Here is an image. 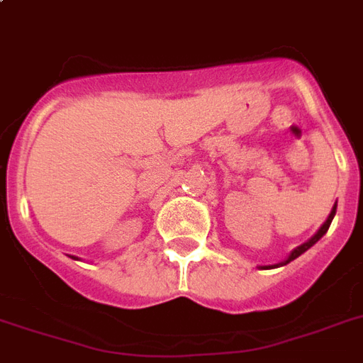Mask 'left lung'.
Wrapping results in <instances>:
<instances>
[{"instance_id":"left-lung-1","label":"left lung","mask_w":363,"mask_h":363,"mask_svg":"<svg viewBox=\"0 0 363 363\" xmlns=\"http://www.w3.org/2000/svg\"><path fill=\"white\" fill-rule=\"evenodd\" d=\"M335 211H337V203H335V205H333V207H332V213L328 215L326 222L322 224L320 230H318V232H316L315 235H313V238L309 239V241H305L303 245H299V247L294 248L292 252L288 254V258L284 259V262H281V264H275V265H259V269H273V267H281V265H286V264H290L292 259L298 258V256H301V254H303L305 250H309V248L313 247V245H315L316 241H320V239L324 238V235H326L328 228H330V224H332V220H333V216H335Z\"/></svg>"}]
</instances>
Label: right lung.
Wrapping results in <instances>:
<instances>
[{
  "label": "right lung",
  "instance_id": "add662e5",
  "mask_svg": "<svg viewBox=\"0 0 363 363\" xmlns=\"http://www.w3.org/2000/svg\"><path fill=\"white\" fill-rule=\"evenodd\" d=\"M71 258H73V259H79V258H75V256H71Z\"/></svg>",
  "mask_w": 363,
  "mask_h": 363
}]
</instances>
